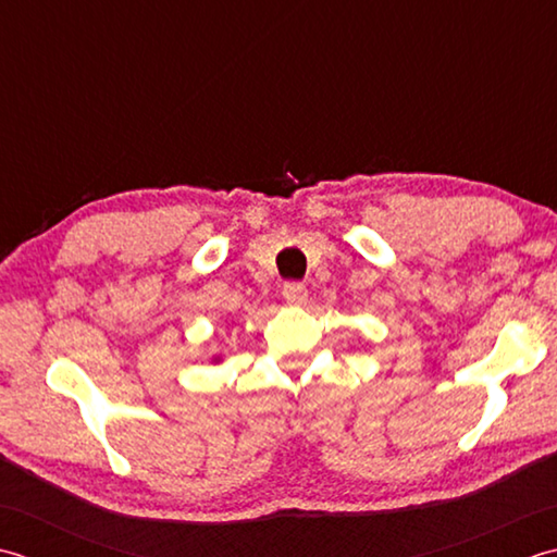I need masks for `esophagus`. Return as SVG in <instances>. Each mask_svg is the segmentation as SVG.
I'll return each mask as SVG.
<instances>
[{"label": "esophagus", "instance_id": "esophagus-1", "mask_svg": "<svg viewBox=\"0 0 557 557\" xmlns=\"http://www.w3.org/2000/svg\"><path fill=\"white\" fill-rule=\"evenodd\" d=\"M283 298H286L288 305L298 308V305L308 300V288H305L302 283H286V286H283Z\"/></svg>", "mask_w": 557, "mask_h": 557}]
</instances>
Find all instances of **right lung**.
<instances>
[{
    "instance_id": "add662e5",
    "label": "right lung",
    "mask_w": 557,
    "mask_h": 557,
    "mask_svg": "<svg viewBox=\"0 0 557 557\" xmlns=\"http://www.w3.org/2000/svg\"><path fill=\"white\" fill-rule=\"evenodd\" d=\"M211 362H221V356H213V358H211Z\"/></svg>"
}]
</instances>
